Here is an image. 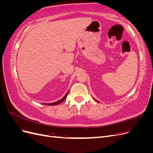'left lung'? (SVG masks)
I'll list each match as a JSON object with an SVG mask.
<instances>
[{
	"instance_id": "1",
	"label": "left lung",
	"mask_w": 153,
	"mask_h": 153,
	"mask_svg": "<svg viewBox=\"0 0 153 153\" xmlns=\"http://www.w3.org/2000/svg\"><path fill=\"white\" fill-rule=\"evenodd\" d=\"M96 101H97V100H96Z\"/></svg>"
}]
</instances>
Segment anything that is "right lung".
Listing matches in <instances>:
<instances>
[{
    "label": "right lung",
    "instance_id": "add662e5",
    "mask_svg": "<svg viewBox=\"0 0 153 153\" xmlns=\"http://www.w3.org/2000/svg\"><path fill=\"white\" fill-rule=\"evenodd\" d=\"M68 92H69V91H68V92L66 94V95L64 96L61 100H60L59 101H57V102H54V103H44V104L46 105H59V104H60L61 103H62V101L66 98V97H67V96L68 94Z\"/></svg>",
    "mask_w": 153,
    "mask_h": 153
}]
</instances>
